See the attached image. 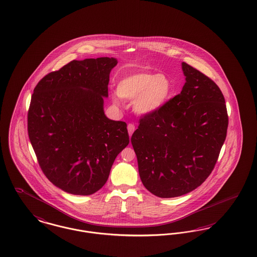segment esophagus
I'll use <instances>...</instances> for the list:
<instances>
[{
	"mask_svg": "<svg viewBox=\"0 0 257 257\" xmlns=\"http://www.w3.org/2000/svg\"><path fill=\"white\" fill-rule=\"evenodd\" d=\"M127 129H128V133H129V136H132V134L134 133V131H135V125L134 124H132V123H129L128 124V126H127Z\"/></svg>",
	"mask_w": 257,
	"mask_h": 257,
	"instance_id": "obj_1",
	"label": "esophagus"
}]
</instances>
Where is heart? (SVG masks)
<instances>
[{"instance_id": "b5f03b06", "label": "heart", "mask_w": 257, "mask_h": 257, "mask_svg": "<svg viewBox=\"0 0 257 257\" xmlns=\"http://www.w3.org/2000/svg\"><path fill=\"white\" fill-rule=\"evenodd\" d=\"M117 95L126 101H134L133 108L139 115H151L159 111L172 98L174 85L165 74L148 71L123 76L116 86ZM113 102L118 105L117 97Z\"/></svg>"}]
</instances>
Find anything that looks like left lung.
<instances>
[{
	"instance_id": "8db88e82",
	"label": "left lung",
	"mask_w": 257,
	"mask_h": 257,
	"mask_svg": "<svg viewBox=\"0 0 257 257\" xmlns=\"http://www.w3.org/2000/svg\"><path fill=\"white\" fill-rule=\"evenodd\" d=\"M185 83L159 111L145 115L131 138L139 174L155 196L173 198L196 189L217 161L227 134L222 92L182 62Z\"/></svg>"
}]
</instances>
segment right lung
Masks as SVG:
<instances>
[{"instance_id": "add662e5", "label": "right lung", "mask_w": 257, "mask_h": 257, "mask_svg": "<svg viewBox=\"0 0 257 257\" xmlns=\"http://www.w3.org/2000/svg\"><path fill=\"white\" fill-rule=\"evenodd\" d=\"M115 58L74 60L34 89L28 134L46 178L63 191L90 195L106 183L129 144L127 124L107 118L104 98Z\"/></svg>"}]
</instances>
